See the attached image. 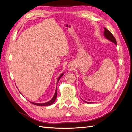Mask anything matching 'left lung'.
Returning a JSON list of instances; mask_svg holds the SVG:
<instances>
[{"label": "left lung", "instance_id": "left-lung-1", "mask_svg": "<svg viewBox=\"0 0 132 132\" xmlns=\"http://www.w3.org/2000/svg\"><path fill=\"white\" fill-rule=\"evenodd\" d=\"M104 29H105V31H104V35L106 37V38L107 39H109V40L111 41V42H113L114 43H115L116 45L117 44V42H116V39L115 37H114V36L112 34V33L109 30H107L106 28L104 27ZM86 103H90V102H86L85 101Z\"/></svg>", "mask_w": 132, "mask_h": 132}]
</instances>
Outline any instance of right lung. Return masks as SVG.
Listing matches in <instances>:
<instances>
[{
	"instance_id": "add662e5",
	"label": "right lung",
	"mask_w": 132,
	"mask_h": 132,
	"mask_svg": "<svg viewBox=\"0 0 132 132\" xmlns=\"http://www.w3.org/2000/svg\"><path fill=\"white\" fill-rule=\"evenodd\" d=\"M63 74H62L61 75L59 76V78H58V80H57V83H58V81L59 80V79L61 78V77H62V76L63 75ZM57 88H56V90H55V94H54V96H53V97L52 98L51 100L50 101H48V102H46V103H34V102H31L32 103V104H34V105H36V106H50V105H52V103L55 101V99H56V98H57Z\"/></svg>"
}]
</instances>
